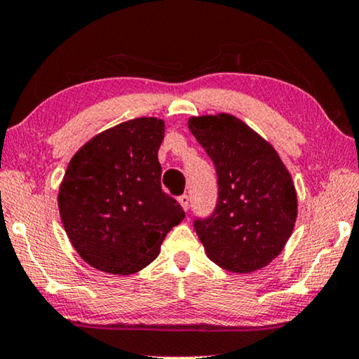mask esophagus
<instances>
[{"instance_id":"obj_1","label":"esophagus","mask_w":359,"mask_h":359,"mask_svg":"<svg viewBox=\"0 0 359 359\" xmlns=\"http://www.w3.org/2000/svg\"><path fill=\"white\" fill-rule=\"evenodd\" d=\"M179 203L182 205V208L187 211L190 208V196L189 195H180L179 196Z\"/></svg>"}]
</instances>
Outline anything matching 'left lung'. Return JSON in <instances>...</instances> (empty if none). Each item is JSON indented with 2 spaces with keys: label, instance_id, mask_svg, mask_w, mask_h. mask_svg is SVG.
Wrapping results in <instances>:
<instances>
[{
  "label": "left lung",
  "instance_id": "1",
  "mask_svg": "<svg viewBox=\"0 0 359 359\" xmlns=\"http://www.w3.org/2000/svg\"><path fill=\"white\" fill-rule=\"evenodd\" d=\"M189 127L217 175L216 206L210 216L194 219L208 258L231 272L267 266L295 226L290 174L276 149L237 117H191Z\"/></svg>",
  "mask_w": 359,
  "mask_h": 359
}]
</instances>
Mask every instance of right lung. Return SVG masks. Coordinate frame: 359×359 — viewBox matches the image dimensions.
Listing matches in <instances>:
<instances>
[{
	"instance_id": "obj_1",
	"label": "right lung",
	"mask_w": 359,
	"mask_h": 359,
	"mask_svg": "<svg viewBox=\"0 0 359 359\" xmlns=\"http://www.w3.org/2000/svg\"><path fill=\"white\" fill-rule=\"evenodd\" d=\"M163 137V121L138 117L96 135L69 163L57 196L62 226L96 269L119 276L143 269L185 217L161 189Z\"/></svg>"
}]
</instances>
